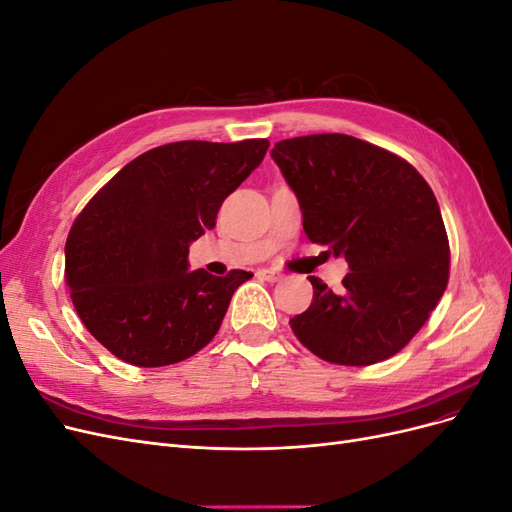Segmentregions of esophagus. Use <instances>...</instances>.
<instances>
[{
  "label": "esophagus",
  "mask_w": 512,
  "mask_h": 512,
  "mask_svg": "<svg viewBox=\"0 0 512 512\" xmlns=\"http://www.w3.org/2000/svg\"><path fill=\"white\" fill-rule=\"evenodd\" d=\"M256 275L265 282H280L282 280V273L275 271V269H258Z\"/></svg>",
  "instance_id": "obj_1"
}]
</instances>
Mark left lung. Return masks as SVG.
<instances>
[{
  "label": "left lung",
  "mask_w": 512,
  "mask_h": 512,
  "mask_svg": "<svg viewBox=\"0 0 512 512\" xmlns=\"http://www.w3.org/2000/svg\"><path fill=\"white\" fill-rule=\"evenodd\" d=\"M271 158L299 200L309 241L350 269L342 292L309 277L314 299L290 320L294 335L329 363L389 359L427 322L448 284L436 196L412 164L348 134L288 138Z\"/></svg>",
  "instance_id": "8db88e82"
}]
</instances>
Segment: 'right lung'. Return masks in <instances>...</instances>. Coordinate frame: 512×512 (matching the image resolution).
Returning <instances> with one entry per match:
<instances>
[{
	"label": "right lung",
	"instance_id": "obj_1",
	"mask_svg": "<svg viewBox=\"0 0 512 512\" xmlns=\"http://www.w3.org/2000/svg\"><path fill=\"white\" fill-rule=\"evenodd\" d=\"M267 138L181 141L123 166L89 200L66 241V282L87 331L117 359L164 367L205 348L252 277L190 271V243L215 226L252 175Z\"/></svg>",
	"mask_w": 512,
	"mask_h": 512
}]
</instances>
